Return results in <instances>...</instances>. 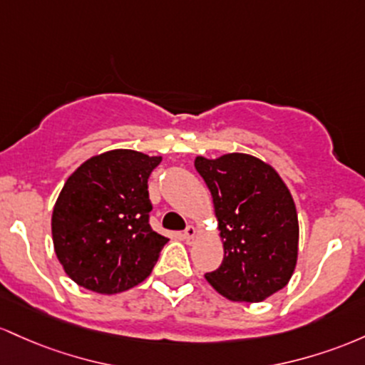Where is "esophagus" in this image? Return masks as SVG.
Here are the masks:
<instances>
[{
  "label": "esophagus",
  "mask_w": 365,
  "mask_h": 365,
  "mask_svg": "<svg viewBox=\"0 0 365 365\" xmlns=\"http://www.w3.org/2000/svg\"><path fill=\"white\" fill-rule=\"evenodd\" d=\"M182 237H184V241H186L187 245L193 243L195 237H196V227H195V226H187L186 229H184Z\"/></svg>",
  "instance_id": "esophagus-1"
}]
</instances>
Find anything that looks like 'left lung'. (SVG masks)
<instances>
[{"label": "left lung", "mask_w": 365, "mask_h": 365, "mask_svg": "<svg viewBox=\"0 0 365 365\" xmlns=\"http://www.w3.org/2000/svg\"><path fill=\"white\" fill-rule=\"evenodd\" d=\"M214 200L224 260L205 279L232 302H264L292 279L298 259L293 196L269 163L247 153L195 158Z\"/></svg>", "instance_id": "obj_1"}]
</instances>
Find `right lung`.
I'll list each match as a JSON object with an SVG mask.
<instances>
[{"instance_id": "right-lung-1", "label": "right lung", "mask_w": 365, "mask_h": 365, "mask_svg": "<svg viewBox=\"0 0 365 365\" xmlns=\"http://www.w3.org/2000/svg\"><path fill=\"white\" fill-rule=\"evenodd\" d=\"M162 162L110 150L72 172L53 207V247L73 282L94 293L125 292L150 276L167 237L150 227L148 178Z\"/></svg>"}]
</instances>
